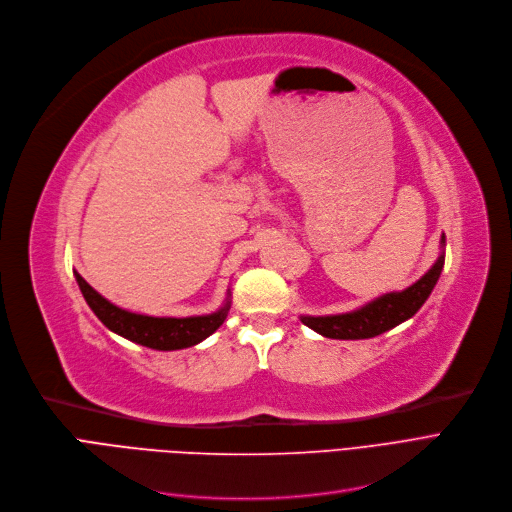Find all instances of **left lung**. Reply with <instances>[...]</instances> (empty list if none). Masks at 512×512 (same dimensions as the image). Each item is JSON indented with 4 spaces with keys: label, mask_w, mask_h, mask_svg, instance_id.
Segmentation results:
<instances>
[{
    "label": "left lung",
    "mask_w": 512,
    "mask_h": 512,
    "mask_svg": "<svg viewBox=\"0 0 512 512\" xmlns=\"http://www.w3.org/2000/svg\"><path fill=\"white\" fill-rule=\"evenodd\" d=\"M444 243V237H442ZM444 269V254L415 283L398 294H385L354 312L333 316H302V323L331 339H369L404 323L425 304Z\"/></svg>",
    "instance_id": "1"
}]
</instances>
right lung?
Wrapping results in <instances>:
<instances>
[{"label": "right lung", "mask_w": 512, "mask_h": 512, "mask_svg": "<svg viewBox=\"0 0 512 512\" xmlns=\"http://www.w3.org/2000/svg\"><path fill=\"white\" fill-rule=\"evenodd\" d=\"M83 298L110 331L123 335L135 344L148 346L152 350H181L200 344L223 325L229 312V302L214 314L187 316V319H164V316H145L118 308L102 298L97 291L75 273Z\"/></svg>", "instance_id": "right-lung-1"}]
</instances>
